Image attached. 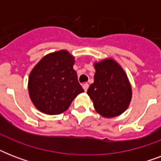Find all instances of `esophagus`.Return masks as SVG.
<instances>
[{"mask_svg":"<svg viewBox=\"0 0 161 161\" xmlns=\"http://www.w3.org/2000/svg\"><path fill=\"white\" fill-rule=\"evenodd\" d=\"M83 89H84V91H85V92L88 90V83H84V84H83Z\"/></svg>","mask_w":161,"mask_h":161,"instance_id":"obj_1","label":"esophagus"}]
</instances>
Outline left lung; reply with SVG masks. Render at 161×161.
<instances>
[{"label":"left lung","instance_id":"left-lung-1","mask_svg":"<svg viewBox=\"0 0 161 161\" xmlns=\"http://www.w3.org/2000/svg\"><path fill=\"white\" fill-rule=\"evenodd\" d=\"M94 82L87 93L99 114L116 117L125 112L132 98V88L126 73L112 58L94 63Z\"/></svg>","mask_w":161,"mask_h":161}]
</instances>
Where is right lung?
Here are the masks:
<instances>
[{
  "mask_svg": "<svg viewBox=\"0 0 161 161\" xmlns=\"http://www.w3.org/2000/svg\"><path fill=\"white\" fill-rule=\"evenodd\" d=\"M74 57L66 50L42 58L28 78L29 96L34 106L49 115L62 114L84 92L73 69Z\"/></svg>",
  "mask_w": 161,
  "mask_h": 161,
  "instance_id": "1",
  "label": "right lung"
}]
</instances>
